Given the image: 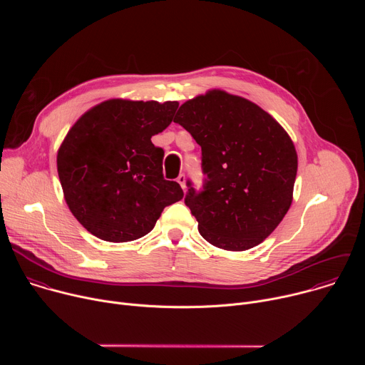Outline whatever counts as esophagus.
<instances>
[{"mask_svg": "<svg viewBox=\"0 0 365 365\" xmlns=\"http://www.w3.org/2000/svg\"><path fill=\"white\" fill-rule=\"evenodd\" d=\"M176 180H178V183L182 186V189H185V187H186V185H185V183H186V178H185V175H179Z\"/></svg>", "mask_w": 365, "mask_h": 365, "instance_id": "obj_1", "label": "esophagus"}]
</instances>
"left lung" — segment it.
Listing matches in <instances>:
<instances>
[{"label": "left lung", "instance_id": "left-lung-1", "mask_svg": "<svg viewBox=\"0 0 365 365\" xmlns=\"http://www.w3.org/2000/svg\"><path fill=\"white\" fill-rule=\"evenodd\" d=\"M180 124L202 148V190L187 182L185 203L200 235L228 251L263 242L282 222L297 173L294 144L254 102L221 89L180 106Z\"/></svg>", "mask_w": 365, "mask_h": 365}]
</instances>
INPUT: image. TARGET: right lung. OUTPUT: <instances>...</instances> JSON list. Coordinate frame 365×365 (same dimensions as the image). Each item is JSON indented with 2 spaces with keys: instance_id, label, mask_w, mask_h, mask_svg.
Instances as JSON below:
<instances>
[{
  "instance_id": "right-lung-1",
  "label": "right lung",
  "mask_w": 365,
  "mask_h": 365,
  "mask_svg": "<svg viewBox=\"0 0 365 365\" xmlns=\"http://www.w3.org/2000/svg\"><path fill=\"white\" fill-rule=\"evenodd\" d=\"M178 107L176 101L108 99L69 130L58 173L71 212L92 235L110 242L141 238L183 197L180 185L163 178V148L151 143Z\"/></svg>"
}]
</instances>
